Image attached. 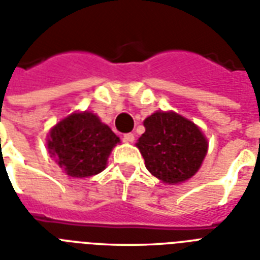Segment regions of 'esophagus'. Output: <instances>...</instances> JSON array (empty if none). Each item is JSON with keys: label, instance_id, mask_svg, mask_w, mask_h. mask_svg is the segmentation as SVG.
<instances>
[{"label": "esophagus", "instance_id": "1", "mask_svg": "<svg viewBox=\"0 0 260 260\" xmlns=\"http://www.w3.org/2000/svg\"><path fill=\"white\" fill-rule=\"evenodd\" d=\"M122 140L125 143H134L135 142V135L134 134H125L122 136Z\"/></svg>", "mask_w": 260, "mask_h": 260}]
</instances>
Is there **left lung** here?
<instances>
[{"label": "left lung", "mask_w": 260, "mask_h": 260, "mask_svg": "<svg viewBox=\"0 0 260 260\" xmlns=\"http://www.w3.org/2000/svg\"><path fill=\"white\" fill-rule=\"evenodd\" d=\"M146 132L136 147L147 170L166 185L196 175L208 152V139L191 120L173 110H158L143 121Z\"/></svg>", "instance_id": "1"}]
</instances>
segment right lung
I'll use <instances>...</instances> for the list:
<instances>
[{
	"mask_svg": "<svg viewBox=\"0 0 260 260\" xmlns=\"http://www.w3.org/2000/svg\"><path fill=\"white\" fill-rule=\"evenodd\" d=\"M120 138L89 110H75L56 122L47 136V148L69 177H93L105 170Z\"/></svg>",
	"mask_w": 260,
	"mask_h": 260,
	"instance_id": "1",
	"label": "right lung"
}]
</instances>
